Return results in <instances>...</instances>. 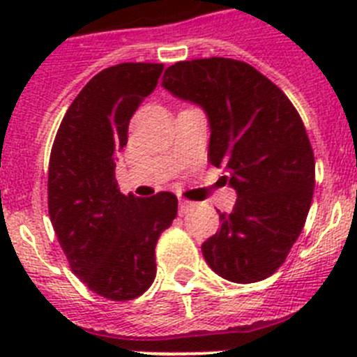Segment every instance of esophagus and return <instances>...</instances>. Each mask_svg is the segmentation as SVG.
Instances as JSON below:
<instances>
[{
	"label": "esophagus",
	"instance_id": "1",
	"mask_svg": "<svg viewBox=\"0 0 357 357\" xmlns=\"http://www.w3.org/2000/svg\"><path fill=\"white\" fill-rule=\"evenodd\" d=\"M191 207H193V204H191V202L181 200L178 202V214H181V216H184V214H188L189 211H191Z\"/></svg>",
	"mask_w": 357,
	"mask_h": 357
}]
</instances>
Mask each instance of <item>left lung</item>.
<instances>
[{
  "label": "left lung",
  "instance_id": "left-lung-1",
  "mask_svg": "<svg viewBox=\"0 0 357 357\" xmlns=\"http://www.w3.org/2000/svg\"><path fill=\"white\" fill-rule=\"evenodd\" d=\"M162 85L209 116V162L230 172L238 200L202 245L223 279L250 284L275 273L304 229L314 155L289 98L254 66L211 56L169 66Z\"/></svg>",
  "mask_w": 357,
  "mask_h": 357
}]
</instances>
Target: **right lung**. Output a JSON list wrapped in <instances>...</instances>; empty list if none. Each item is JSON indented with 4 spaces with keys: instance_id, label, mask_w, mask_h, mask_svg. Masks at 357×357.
<instances>
[{
    "instance_id": "add662e5",
    "label": "right lung",
    "mask_w": 357,
    "mask_h": 357,
    "mask_svg": "<svg viewBox=\"0 0 357 357\" xmlns=\"http://www.w3.org/2000/svg\"><path fill=\"white\" fill-rule=\"evenodd\" d=\"M164 64L123 62L103 69L73 100L56 130L48 169V213L71 272L91 291L125 302L143 295L157 273L155 245L178 200L119 193L114 153L157 87Z\"/></svg>"
}]
</instances>
